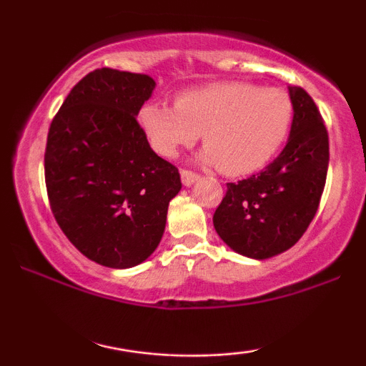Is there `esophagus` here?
<instances>
[{"label": "esophagus", "instance_id": "obj_1", "mask_svg": "<svg viewBox=\"0 0 366 366\" xmlns=\"http://www.w3.org/2000/svg\"><path fill=\"white\" fill-rule=\"evenodd\" d=\"M180 179H182V184L184 186H192V184L197 182V179H199V175L194 174V172L191 170H182L180 172Z\"/></svg>", "mask_w": 366, "mask_h": 366}]
</instances>
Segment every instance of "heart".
<instances>
[{
  "instance_id": "b5f03b06",
  "label": "heart",
  "mask_w": 366,
  "mask_h": 366,
  "mask_svg": "<svg viewBox=\"0 0 366 366\" xmlns=\"http://www.w3.org/2000/svg\"><path fill=\"white\" fill-rule=\"evenodd\" d=\"M294 124L291 96L277 87L220 82L180 92L175 107L148 103L139 125L154 153L175 158L203 132L201 162L220 165L227 175L263 169L289 139Z\"/></svg>"
}]
</instances>
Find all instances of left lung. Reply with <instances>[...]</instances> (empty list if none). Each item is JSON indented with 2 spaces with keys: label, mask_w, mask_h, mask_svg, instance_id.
I'll return each mask as SVG.
<instances>
[{
  "label": "left lung",
  "mask_w": 366,
  "mask_h": 366,
  "mask_svg": "<svg viewBox=\"0 0 366 366\" xmlns=\"http://www.w3.org/2000/svg\"><path fill=\"white\" fill-rule=\"evenodd\" d=\"M294 124L282 153L263 172L227 184L213 225L236 253L268 259L300 241L318 209L329 169V134L312 96L289 86Z\"/></svg>",
  "instance_id": "obj_1"
}]
</instances>
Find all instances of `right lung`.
<instances>
[{
    "instance_id": "right-lung-1",
    "label": "right lung",
    "mask_w": 366,
    "mask_h": 366,
    "mask_svg": "<svg viewBox=\"0 0 366 366\" xmlns=\"http://www.w3.org/2000/svg\"><path fill=\"white\" fill-rule=\"evenodd\" d=\"M157 82L99 69L70 91L48 132L49 204L69 241L92 262L130 268L162 241L179 170L151 149L136 117Z\"/></svg>"
}]
</instances>
